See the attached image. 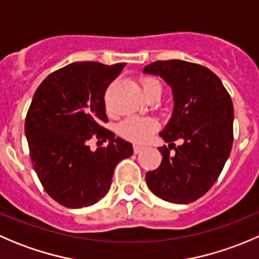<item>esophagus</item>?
I'll list each match as a JSON object with an SVG mask.
<instances>
[{"label": "esophagus", "mask_w": 259, "mask_h": 259, "mask_svg": "<svg viewBox=\"0 0 259 259\" xmlns=\"http://www.w3.org/2000/svg\"><path fill=\"white\" fill-rule=\"evenodd\" d=\"M143 149H144V147H143V145L134 144V153H140Z\"/></svg>", "instance_id": "obj_1"}]
</instances>
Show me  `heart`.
<instances>
[{"label": "heart", "mask_w": 259, "mask_h": 259, "mask_svg": "<svg viewBox=\"0 0 259 259\" xmlns=\"http://www.w3.org/2000/svg\"><path fill=\"white\" fill-rule=\"evenodd\" d=\"M140 84L144 94H147L150 90L158 89L162 91L160 83L153 77H143L140 79ZM158 124L152 117H142V116H130L125 119L119 125V133L126 139L133 140L137 143L147 142L154 132L157 130Z\"/></svg>", "instance_id": "obj_1"}]
</instances>
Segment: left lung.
<instances>
[{"mask_svg":"<svg viewBox=\"0 0 259 259\" xmlns=\"http://www.w3.org/2000/svg\"><path fill=\"white\" fill-rule=\"evenodd\" d=\"M143 72L162 77L175 100L172 117L159 133L169 145L158 148L162 163L145 175L148 187L173 204L196 201L217 182L232 150L230 95L214 72L196 63L158 60ZM176 140L183 142L181 146L175 147Z\"/></svg>","mask_w":259,"mask_h":259,"instance_id":"8db88e82","label":"left lung"}]
</instances>
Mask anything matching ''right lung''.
<instances>
[{
	"mask_svg": "<svg viewBox=\"0 0 259 259\" xmlns=\"http://www.w3.org/2000/svg\"><path fill=\"white\" fill-rule=\"evenodd\" d=\"M124 67L72 63L35 91L25 119L30 158L44 190L63 206L81 209L100 201L117 163L133 155L132 143L102 126L109 121L105 92ZM91 137L109 144L92 152Z\"/></svg>",
	"mask_w": 259,
	"mask_h": 259,
	"instance_id": "add662e5",
	"label": "right lung"
}]
</instances>
